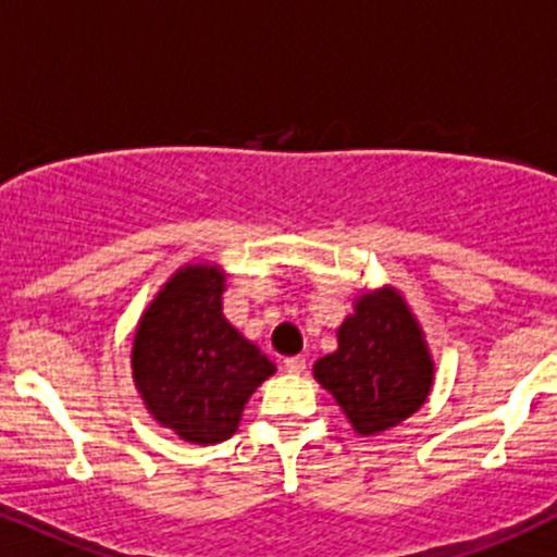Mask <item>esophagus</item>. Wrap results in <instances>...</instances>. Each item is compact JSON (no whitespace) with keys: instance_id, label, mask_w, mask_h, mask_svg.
<instances>
[{"instance_id":"obj_1","label":"esophagus","mask_w":557,"mask_h":557,"mask_svg":"<svg viewBox=\"0 0 557 557\" xmlns=\"http://www.w3.org/2000/svg\"><path fill=\"white\" fill-rule=\"evenodd\" d=\"M305 367H307L305 356H288V359H285V370L294 372V375H299V372H305Z\"/></svg>"}]
</instances>
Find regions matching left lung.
I'll return each instance as SVG.
<instances>
[{
    "label": "left lung",
    "instance_id": "1",
    "mask_svg": "<svg viewBox=\"0 0 557 557\" xmlns=\"http://www.w3.org/2000/svg\"><path fill=\"white\" fill-rule=\"evenodd\" d=\"M337 339L339 348L315 361V377L348 413L356 433L394 428L428 399L433 361L399 294L386 288L361 296Z\"/></svg>",
    "mask_w": 557,
    "mask_h": 557
}]
</instances>
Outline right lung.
<instances>
[{"mask_svg":"<svg viewBox=\"0 0 557 557\" xmlns=\"http://www.w3.org/2000/svg\"><path fill=\"white\" fill-rule=\"evenodd\" d=\"M223 274L187 267L165 283L133 343V377L154 419L190 444L236 433L274 364L223 315Z\"/></svg>","mask_w":557,"mask_h":557,"instance_id":"right-lung-1","label":"right lung"}]
</instances>
